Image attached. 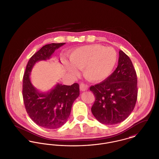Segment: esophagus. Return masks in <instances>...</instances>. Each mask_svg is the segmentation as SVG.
<instances>
[{
    "label": "esophagus",
    "mask_w": 159,
    "mask_h": 159,
    "mask_svg": "<svg viewBox=\"0 0 159 159\" xmlns=\"http://www.w3.org/2000/svg\"><path fill=\"white\" fill-rule=\"evenodd\" d=\"M88 88H89L88 85L85 84H83V83L81 84L80 86V90H81V91H85V90H87L88 89Z\"/></svg>",
    "instance_id": "obj_1"
}]
</instances>
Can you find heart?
Here are the masks:
<instances>
[{
	"label": "heart",
	"instance_id": "1",
	"mask_svg": "<svg viewBox=\"0 0 159 159\" xmlns=\"http://www.w3.org/2000/svg\"><path fill=\"white\" fill-rule=\"evenodd\" d=\"M70 62H64L66 69L72 75L83 69V75L89 81L101 82L111 74L117 60V53L112 47L93 44L78 47L70 53Z\"/></svg>",
	"mask_w": 159,
	"mask_h": 159
}]
</instances>
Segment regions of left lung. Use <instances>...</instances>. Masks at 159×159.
<instances>
[{
    "label": "left lung",
    "instance_id": "obj_1",
    "mask_svg": "<svg viewBox=\"0 0 159 159\" xmlns=\"http://www.w3.org/2000/svg\"><path fill=\"white\" fill-rule=\"evenodd\" d=\"M90 90L95 97L91 111L98 121L113 125L126 119L134 109L138 93L137 74L129 57L120 50L115 71Z\"/></svg>",
    "mask_w": 159,
    "mask_h": 159
}]
</instances>
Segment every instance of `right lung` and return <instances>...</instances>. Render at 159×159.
I'll list each match as a JSON object with an SVG mask.
<instances>
[{
    "instance_id": "add662e5",
    "label": "right lung",
    "mask_w": 159,
    "mask_h": 159,
    "mask_svg": "<svg viewBox=\"0 0 159 159\" xmlns=\"http://www.w3.org/2000/svg\"><path fill=\"white\" fill-rule=\"evenodd\" d=\"M65 43L43 46L30 58L24 75L22 95L27 112L36 124L46 129H57L66 123L73 103L80 95V86L78 83L71 86L58 83L50 91L41 93L31 84L30 75L36 62L49 59L55 50Z\"/></svg>"
}]
</instances>
